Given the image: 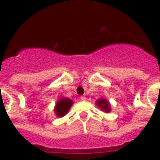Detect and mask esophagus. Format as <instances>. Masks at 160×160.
Masks as SVG:
<instances>
[{
  "label": "esophagus",
  "mask_w": 160,
  "mask_h": 160,
  "mask_svg": "<svg viewBox=\"0 0 160 160\" xmlns=\"http://www.w3.org/2000/svg\"><path fill=\"white\" fill-rule=\"evenodd\" d=\"M80 99H81L82 101H85V100L87 99V98L85 97V96H81V97H80Z\"/></svg>",
  "instance_id": "1"
}]
</instances>
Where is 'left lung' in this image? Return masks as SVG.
<instances>
[{"mask_svg": "<svg viewBox=\"0 0 160 160\" xmlns=\"http://www.w3.org/2000/svg\"><path fill=\"white\" fill-rule=\"evenodd\" d=\"M96 105L102 109V111L105 112H110L111 111V107H110V103L107 100L104 99V98H100V99L96 101Z\"/></svg>", "mask_w": 160, "mask_h": 160, "instance_id": "8db88e82", "label": "left lung"}]
</instances>
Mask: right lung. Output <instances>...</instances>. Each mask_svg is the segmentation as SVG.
<instances>
[{
	"label": "right lung",
	"mask_w": 160,
	"mask_h": 160,
	"mask_svg": "<svg viewBox=\"0 0 160 160\" xmlns=\"http://www.w3.org/2000/svg\"><path fill=\"white\" fill-rule=\"evenodd\" d=\"M73 105V101L68 98H61L55 106L54 111L58 117H63L65 114H67L71 106Z\"/></svg>",
	"instance_id": "obj_1"
}]
</instances>
